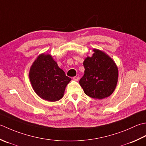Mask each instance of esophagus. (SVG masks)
I'll return each mask as SVG.
<instances>
[{"mask_svg": "<svg viewBox=\"0 0 146 146\" xmlns=\"http://www.w3.org/2000/svg\"><path fill=\"white\" fill-rule=\"evenodd\" d=\"M73 78L74 80H75V81H78V80H79V76H74Z\"/></svg>", "mask_w": 146, "mask_h": 146, "instance_id": "34e87169", "label": "esophagus"}]
</instances>
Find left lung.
I'll return each mask as SVG.
<instances>
[{
    "instance_id": "left-lung-1",
    "label": "left lung",
    "mask_w": 146,
    "mask_h": 146,
    "mask_svg": "<svg viewBox=\"0 0 146 146\" xmlns=\"http://www.w3.org/2000/svg\"><path fill=\"white\" fill-rule=\"evenodd\" d=\"M92 57L84 61V75L79 83L85 94L94 99L108 98L115 90L118 70L113 60L102 51L95 49Z\"/></svg>"
}]
</instances>
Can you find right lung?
Listing matches in <instances>:
<instances>
[{"label":"right lung","mask_w":146,"mask_h":146,"mask_svg":"<svg viewBox=\"0 0 146 146\" xmlns=\"http://www.w3.org/2000/svg\"><path fill=\"white\" fill-rule=\"evenodd\" d=\"M31 84L40 98L48 101H59L63 97L71 78L65 75L50 54L39 55L29 72Z\"/></svg>","instance_id":"right-lung-1"}]
</instances>
